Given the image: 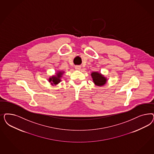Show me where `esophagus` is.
I'll return each mask as SVG.
<instances>
[{"label": "esophagus", "instance_id": "obj_1", "mask_svg": "<svg viewBox=\"0 0 154 154\" xmlns=\"http://www.w3.org/2000/svg\"><path fill=\"white\" fill-rule=\"evenodd\" d=\"M75 69L76 70H80L81 69V67L79 66H75Z\"/></svg>", "mask_w": 154, "mask_h": 154}]
</instances>
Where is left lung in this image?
Returning a JSON list of instances; mask_svg holds the SVG:
<instances>
[{
	"label": "left lung",
	"instance_id": "left-lung-1",
	"mask_svg": "<svg viewBox=\"0 0 154 154\" xmlns=\"http://www.w3.org/2000/svg\"><path fill=\"white\" fill-rule=\"evenodd\" d=\"M91 76L93 80L94 85L97 86H103L107 82V78L105 77L103 74L97 71H94L91 73Z\"/></svg>",
	"mask_w": 154,
	"mask_h": 154
}]
</instances>
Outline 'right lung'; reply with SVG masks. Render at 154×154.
I'll use <instances>...</instances> for the list:
<instances>
[{
  "label": "right lung",
  "mask_w": 154,
  "mask_h": 154,
  "mask_svg": "<svg viewBox=\"0 0 154 154\" xmlns=\"http://www.w3.org/2000/svg\"><path fill=\"white\" fill-rule=\"evenodd\" d=\"M64 72V71H58V72H57L56 73V75H53L50 77L49 79H48L49 82L52 85L59 84L61 82V78L62 77Z\"/></svg>",
  "instance_id": "add662e5"
}]
</instances>
